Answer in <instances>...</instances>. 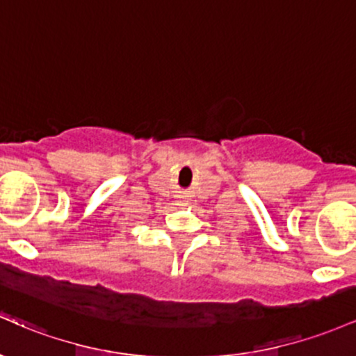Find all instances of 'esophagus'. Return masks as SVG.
Masks as SVG:
<instances>
[{"instance_id": "esophagus-1", "label": "esophagus", "mask_w": 356, "mask_h": 356, "mask_svg": "<svg viewBox=\"0 0 356 356\" xmlns=\"http://www.w3.org/2000/svg\"><path fill=\"white\" fill-rule=\"evenodd\" d=\"M178 205H185V203H183V200H179V202H178Z\"/></svg>"}]
</instances>
